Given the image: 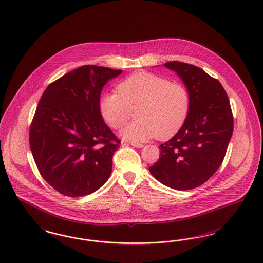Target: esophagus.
I'll return each instance as SVG.
<instances>
[{"mask_svg":"<svg viewBox=\"0 0 263 263\" xmlns=\"http://www.w3.org/2000/svg\"><path fill=\"white\" fill-rule=\"evenodd\" d=\"M130 144L133 145L134 147H136V148H142V147H144V145L142 144V143H137V142H130Z\"/></svg>","mask_w":263,"mask_h":263,"instance_id":"1","label":"esophagus"}]
</instances>
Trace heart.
<instances>
[{
    "instance_id": "1",
    "label": "heart",
    "mask_w": 263,
    "mask_h": 263,
    "mask_svg": "<svg viewBox=\"0 0 263 263\" xmlns=\"http://www.w3.org/2000/svg\"><path fill=\"white\" fill-rule=\"evenodd\" d=\"M118 92L102 93L99 108L103 120L113 128L123 127L136 108V120L122 129L124 138L143 141L153 136L166 138L185 123L191 97L178 82L148 71H137L122 80Z\"/></svg>"
}]
</instances>
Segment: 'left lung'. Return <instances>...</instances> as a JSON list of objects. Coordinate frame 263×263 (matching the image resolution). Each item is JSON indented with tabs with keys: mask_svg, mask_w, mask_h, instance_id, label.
Segmentation results:
<instances>
[{
	"mask_svg": "<svg viewBox=\"0 0 263 263\" xmlns=\"http://www.w3.org/2000/svg\"><path fill=\"white\" fill-rule=\"evenodd\" d=\"M164 66L182 78L191 107L178 133L160 145V160L149 170L161 184L186 191L202 185L219 170L233 133V115L218 79L183 62Z\"/></svg>",
	"mask_w": 263,
	"mask_h": 263,
	"instance_id": "obj_1",
	"label": "left lung"
}]
</instances>
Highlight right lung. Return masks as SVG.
Instances as JSON below:
<instances>
[{
  "label": "right lung",
  "mask_w": 263,
  "mask_h": 263,
  "mask_svg": "<svg viewBox=\"0 0 263 263\" xmlns=\"http://www.w3.org/2000/svg\"><path fill=\"white\" fill-rule=\"evenodd\" d=\"M122 71L87 65L43 92L29 141L41 175L62 195H90L110 176L121 141L103 122L99 102L102 87Z\"/></svg>",
  "instance_id": "obj_1"
}]
</instances>
